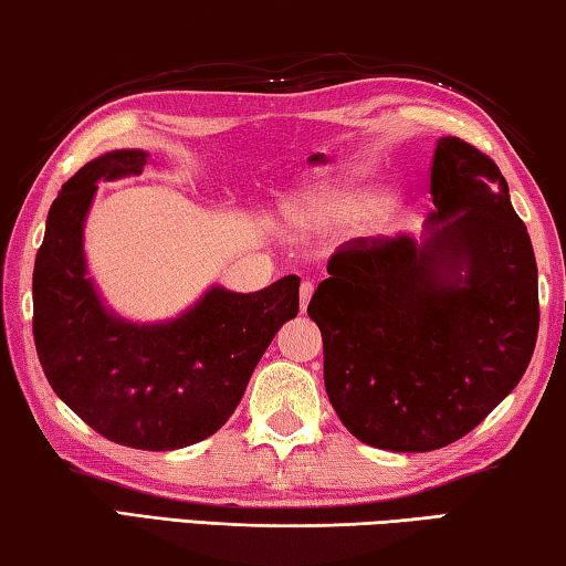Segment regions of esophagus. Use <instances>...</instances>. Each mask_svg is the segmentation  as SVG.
Segmentation results:
<instances>
[{"mask_svg":"<svg viewBox=\"0 0 566 566\" xmlns=\"http://www.w3.org/2000/svg\"><path fill=\"white\" fill-rule=\"evenodd\" d=\"M312 294H314V284L312 282H302V286H300V306H302V312L306 310V304H310Z\"/></svg>","mask_w":566,"mask_h":566,"instance_id":"obj_1","label":"esophagus"}]
</instances>
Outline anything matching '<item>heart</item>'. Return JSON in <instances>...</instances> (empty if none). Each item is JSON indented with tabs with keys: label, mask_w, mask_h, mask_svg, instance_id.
I'll return each mask as SVG.
<instances>
[{
	"label": "heart",
	"mask_w": 566,
	"mask_h": 566,
	"mask_svg": "<svg viewBox=\"0 0 566 566\" xmlns=\"http://www.w3.org/2000/svg\"><path fill=\"white\" fill-rule=\"evenodd\" d=\"M385 202V191L361 181H337L302 191L286 205V222L300 234L337 232L369 217Z\"/></svg>",
	"instance_id": "b5f03b06"
}]
</instances>
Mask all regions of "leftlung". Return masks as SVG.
I'll return each instance as SVG.
<instances>
[{
    "instance_id": "obj_1",
    "label": "left lung",
    "mask_w": 566,
    "mask_h": 566,
    "mask_svg": "<svg viewBox=\"0 0 566 566\" xmlns=\"http://www.w3.org/2000/svg\"><path fill=\"white\" fill-rule=\"evenodd\" d=\"M429 191L424 234L339 247L306 306L334 411L389 452L472 432L520 385L539 332L534 249L500 167L442 137Z\"/></svg>"
}]
</instances>
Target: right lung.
<instances>
[{"label": "right lung", "instance_id": "right-lung-1", "mask_svg": "<svg viewBox=\"0 0 566 566\" xmlns=\"http://www.w3.org/2000/svg\"><path fill=\"white\" fill-rule=\"evenodd\" d=\"M147 151L117 149L64 181L34 262V344L66 407L134 449L169 452L212 437L284 322L300 312V276L260 292L209 286L171 322L134 324L107 310L87 274L84 219L99 179L142 175Z\"/></svg>", "mask_w": 566, "mask_h": 566}]
</instances>
